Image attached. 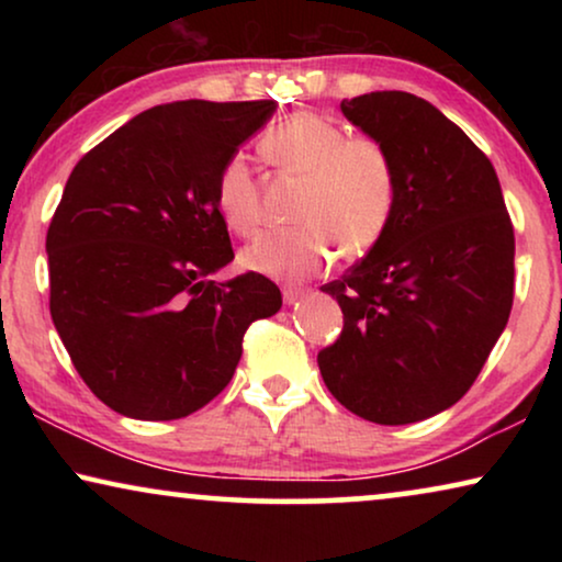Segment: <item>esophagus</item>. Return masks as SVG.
<instances>
[{"mask_svg": "<svg viewBox=\"0 0 562 562\" xmlns=\"http://www.w3.org/2000/svg\"><path fill=\"white\" fill-rule=\"evenodd\" d=\"M306 294H310V291H306V289L286 286V289H283V302H286V304H296V302H299V299H304Z\"/></svg>", "mask_w": 562, "mask_h": 562, "instance_id": "1", "label": "esophagus"}]
</instances>
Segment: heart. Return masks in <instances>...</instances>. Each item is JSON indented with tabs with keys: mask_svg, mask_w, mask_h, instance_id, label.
Returning <instances> with one entry per match:
<instances>
[{
	"mask_svg": "<svg viewBox=\"0 0 562 562\" xmlns=\"http://www.w3.org/2000/svg\"><path fill=\"white\" fill-rule=\"evenodd\" d=\"M266 158L304 179L291 229H268L240 252L243 268L276 281H299L335 258L363 256L381 240L394 217L398 181L394 160L379 140L348 137L342 125L314 112H299L268 130L260 140ZM220 217L237 235L258 227V189L243 156L222 166L214 189Z\"/></svg>",
	"mask_w": 562,
	"mask_h": 562,
	"instance_id": "heart-1",
	"label": "heart"
}]
</instances>
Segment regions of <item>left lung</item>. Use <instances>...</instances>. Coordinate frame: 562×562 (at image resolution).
Masks as SVG:
<instances>
[{"mask_svg":"<svg viewBox=\"0 0 562 562\" xmlns=\"http://www.w3.org/2000/svg\"><path fill=\"white\" fill-rule=\"evenodd\" d=\"M340 110L394 160L379 243L322 291L342 333L317 356L329 394L375 425L435 417L473 386L509 322L514 227L491 160L425 99L371 91Z\"/></svg>","mask_w":562,"mask_h":562,"instance_id":"left-lung-1","label":"left lung"}]
</instances>
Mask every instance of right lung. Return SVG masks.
<instances>
[{
	"label": "right lung",
	"instance_id": "add662e5",
	"mask_svg": "<svg viewBox=\"0 0 562 562\" xmlns=\"http://www.w3.org/2000/svg\"><path fill=\"white\" fill-rule=\"evenodd\" d=\"M276 106H153L68 176L45 237L50 317L83 383L117 414L202 409L233 379L245 329L281 310L266 276L210 279L235 258L217 176Z\"/></svg>",
	"mask_w": 562,
	"mask_h": 562
}]
</instances>
